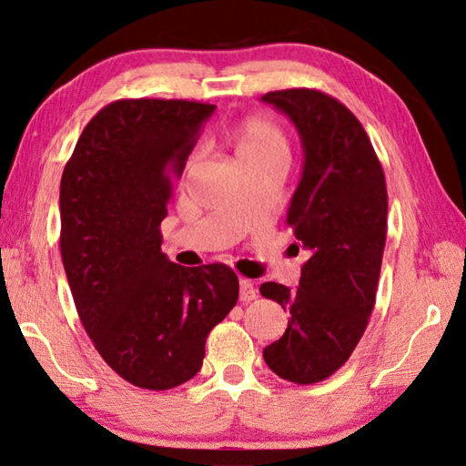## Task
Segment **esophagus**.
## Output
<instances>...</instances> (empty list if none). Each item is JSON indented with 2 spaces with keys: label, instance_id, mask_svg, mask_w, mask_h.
Instances as JSON below:
<instances>
[{
  "label": "esophagus",
  "instance_id": "obj_1",
  "mask_svg": "<svg viewBox=\"0 0 466 466\" xmlns=\"http://www.w3.org/2000/svg\"><path fill=\"white\" fill-rule=\"evenodd\" d=\"M256 296H258V289L253 288L251 279L241 278L239 279V298H241V300L243 302H251V300H256Z\"/></svg>",
  "mask_w": 466,
  "mask_h": 466
}]
</instances>
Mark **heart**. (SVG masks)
<instances>
[{
    "instance_id": "1",
    "label": "heart",
    "mask_w": 466,
    "mask_h": 466,
    "mask_svg": "<svg viewBox=\"0 0 466 466\" xmlns=\"http://www.w3.org/2000/svg\"><path fill=\"white\" fill-rule=\"evenodd\" d=\"M229 137L235 146L239 162H261L274 157H288L286 131L274 119L263 116L245 117L231 127ZM198 152H192L187 160V170L197 162Z\"/></svg>"
}]
</instances>
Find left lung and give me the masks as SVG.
I'll return each mask as SVG.
<instances>
[{"label": "left lung", "mask_w": 466, "mask_h": 466, "mask_svg": "<svg viewBox=\"0 0 466 466\" xmlns=\"http://www.w3.org/2000/svg\"><path fill=\"white\" fill-rule=\"evenodd\" d=\"M261 101L284 111L302 137V180L286 223L310 253L300 286L259 288L289 312L286 332L263 349V359L282 380L319 383L347 363L370 324L388 235V188L361 121L335 96L284 89Z\"/></svg>", "instance_id": "left-lung-1"}]
</instances>
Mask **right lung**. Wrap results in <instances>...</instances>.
I'll return each instance as SVG.
<instances>
[{
    "label": "right lung",
    "instance_id": "add662e5",
    "mask_svg": "<svg viewBox=\"0 0 466 466\" xmlns=\"http://www.w3.org/2000/svg\"><path fill=\"white\" fill-rule=\"evenodd\" d=\"M215 105L119 99L86 124L60 180V256L78 319L103 361L142 390L195 377L239 279L225 263L164 256L172 180Z\"/></svg>",
    "mask_w": 466,
    "mask_h": 466
}]
</instances>
